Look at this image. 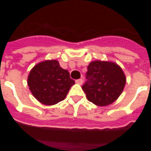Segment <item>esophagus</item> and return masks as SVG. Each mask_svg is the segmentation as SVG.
Returning a JSON list of instances; mask_svg holds the SVG:
<instances>
[{"instance_id":"34e87169","label":"esophagus","mask_w":151,"mask_h":151,"mask_svg":"<svg viewBox=\"0 0 151 151\" xmlns=\"http://www.w3.org/2000/svg\"><path fill=\"white\" fill-rule=\"evenodd\" d=\"M82 82H83V80H82V78L76 80V83H77V84H79V85H82Z\"/></svg>"}]
</instances>
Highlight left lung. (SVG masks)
<instances>
[{
	"instance_id": "8db88e82",
	"label": "left lung",
	"mask_w": 151,
	"mask_h": 151,
	"mask_svg": "<svg viewBox=\"0 0 151 151\" xmlns=\"http://www.w3.org/2000/svg\"><path fill=\"white\" fill-rule=\"evenodd\" d=\"M87 81L82 88L89 101L97 106H108L116 100L123 91L126 78L117 64L95 60L89 64Z\"/></svg>"
}]
</instances>
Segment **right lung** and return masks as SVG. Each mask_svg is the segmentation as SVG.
Wrapping results in <instances>:
<instances>
[{"mask_svg":"<svg viewBox=\"0 0 151 151\" xmlns=\"http://www.w3.org/2000/svg\"><path fill=\"white\" fill-rule=\"evenodd\" d=\"M75 82L68 70L62 69L56 60L42 61L33 67L28 75L29 89L38 101L54 105L65 99Z\"/></svg>","mask_w":151,"mask_h":151,"instance_id":"obj_1","label":"right lung"}]
</instances>
